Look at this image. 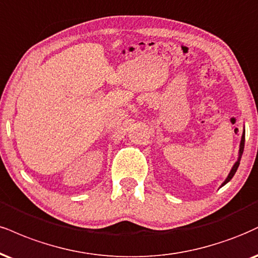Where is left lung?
Instances as JSON below:
<instances>
[{
	"label": "left lung",
	"mask_w": 258,
	"mask_h": 258,
	"mask_svg": "<svg viewBox=\"0 0 258 258\" xmlns=\"http://www.w3.org/2000/svg\"><path fill=\"white\" fill-rule=\"evenodd\" d=\"M244 143H245V130H244V132H243V136H241V141H240V145H239V153H238V160L235 161V163L233 164V167H232V169H231V172L228 173V175H227V178L225 179V181L222 182V185L221 186H223V185H226L227 184V182L229 181V180H231L232 178H233V175L235 174V172H237V169H238V167H239V163H240V159H241V155H243V151H244Z\"/></svg>",
	"instance_id": "left-lung-1"
}]
</instances>
